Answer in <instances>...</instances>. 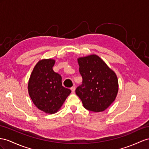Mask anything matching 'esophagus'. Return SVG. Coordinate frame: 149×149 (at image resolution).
I'll return each mask as SVG.
<instances>
[{"instance_id": "1", "label": "esophagus", "mask_w": 149, "mask_h": 149, "mask_svg": "<svg viewBox=\"0 0 149 149\" xmlns=\"http://www.w3.org/2000/svg\"><path fill=\"white\" fill-rule=\"evenodd\" d=\"M70 89H71L72 92V93H74L75 89V86H72Z\"/></svg>"}]
</instances>
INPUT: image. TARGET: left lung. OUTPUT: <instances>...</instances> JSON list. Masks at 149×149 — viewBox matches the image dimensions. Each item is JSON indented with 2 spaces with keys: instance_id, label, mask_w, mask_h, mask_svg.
Instances as JSON below:
<instances>
[{
  "instance_id": "left-lung-1",
  "label": "left lung",
  "mask_w": 149,
  "mask_h": 149,
  "mask_svg": "<svg viewBox=\"0 0 149 149\" xmlns=\"http://www.w3.org/2000/svg\"><path fill=\"white\" fill-rule=\"evenodd\" d=\"M82 83L75 89L84 107L94 112L103 111L115 100L118 82L115 73L100 57L93 55L78 59Z\"/></svg>"
}]
</instances>
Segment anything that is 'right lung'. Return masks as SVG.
I'll list each match as a JSON object with an SVG mask.
<instances>
[{"label": "right lung", "instance_id": "1", "mask_svg": "<svg viewBox=\"0 0 149 149\" xmlns=\"http://www.w3.org/2000/svg\"><path fill=\"white\" fill-rule=\"evenodd\" d=\"M55 60L40 61L30 76L29 96L36 107L47 113H56L63 104L71 90L62 86V77L53 70Z\"/></svg>", "mask_w": 149, "mask_h": 149}]
</instances>
